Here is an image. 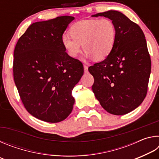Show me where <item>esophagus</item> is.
I'll list each match as a JSON object with an SVG mask.
<instances>
[{
  "label": "esophagus",
  "instance_id": "1",
  "mask_svg": "<svg viewBox=\"0 0 159 159\" xmlns=\"http://www.w3.org/2000/svg\"><path fill=\"white\" fill-rule=\"evenodd\" d=\"M83 67H84V71L85 72H87L88 71V66L86 65V64H83Z\"/></svg>",
  "mask_w": 159,
  "mask_h": 159
}]
</instances>
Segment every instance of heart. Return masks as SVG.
<instances>
[{"label": "heart", "instance_id": "obj_1", "mask_svg": "<svg viewBox=\"0 0 159 159\" xmlns=\"http://www.w3.org/2000/svg\"><path fill=\"white\" fill-rule=\"evenodd\" d=\"M70 35L64 34L61 42L67 53L76 57L82 48L86 58L102 60L111 52L116 40V28L109 19L86 20L75 23L70 29Z\"/></svg>", "mask_w": 159, "mask_h": 159}]
</instances>
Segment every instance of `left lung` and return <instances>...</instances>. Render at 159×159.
<instances>
[{"instance_id":"left-lung-1","label":"left lung","mask_w":159,"mask_h":159,"mask_svg":"<svg viewBox=\"0 0 159 159\" xmlns=\"http://www.w3.org/2000/svg\"><path fill=\"white\" fill-rule=\"evenodd\" d=\"M103 16L116 28L114 49L105 60L90 66L92 89L101 106L114 115H124L140 105L147 93L151 58L141 28L123 13L109 10Z\"/></svg>"}]
</instances>
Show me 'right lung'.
Listing matches in <instances>:
<instances>
[{
    "label": "right lung",
    "mask_w": 159,
    "mask_h": 159,
    "mask_svg": "<svg viewBox=\"0 0 159 159\" xmlns=\"http://www.w3.org/2000/svg\"><path fill=\"white\" fill-rule=\"evenodd\" d=\"M71 16L33 23L14 50L13 76L21 100L38 119L57 123L73 109L71 92L83 74L81 61L66 52L61 38Z\"/></svg>",
    "instance_id": "1"
}]
</instances>
